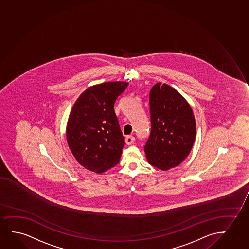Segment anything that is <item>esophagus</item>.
Masks as SVG:
<instances>
[{"instance_id": "obj_1", "label": "esophagus", "mask_w": 249, "mask_h": 249, "mask_svg": "<svg viewBox=\"0 0 249 249\" xmlns=\"http://www.w3.org/2000/svg\"><path fill=\"white\" fill-rule=\"evenodd\" d=\"M134 141H135V138L133 137V136H127V137H126V139H125V142H126L127 145L133 144Z\"/></svg>"}]
</instances>
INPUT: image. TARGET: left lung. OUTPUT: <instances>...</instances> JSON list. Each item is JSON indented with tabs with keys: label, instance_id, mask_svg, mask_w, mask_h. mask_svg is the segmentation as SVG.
I'll return each mask as SVG.
<instances>
[{
	"label": "left lung",
	"instance_id": "obj_1",
	"mask_svg": "<svg viewBox=\"0 0 249 249\" xmlns=\"http://www.w3.org/2000/svg\"><path fill=\"white\" fill-rule=\"evenodd\" d=\"M151 132L144 147L149 164L162 171L180 165L187 158L196 137L194 112L174 88L155 84L149 93Z\"/></svg>",
	"mask_w": 249,
	"mask_h": 249
}]
</instances>
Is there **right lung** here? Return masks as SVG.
Listing matches in <instances>:
<instances>
[{"label":"right lung","mask_w":249,"mask_h":249,"mask_svg":"<svg viewBox=\"0 0 249 249\" xmlns=\"http://www.w3.org/2000/svg\"><path fill=\"white\" fill-rule=\"evenodd\" d=\"M127 85V82L116 81L90 86L71 108L67 142L77 161L89 171L100 174L119 162L125 139L114 104Z\"/></svg>","instance_id":"1"}]
</instances>
